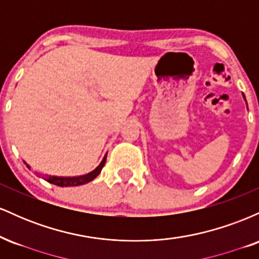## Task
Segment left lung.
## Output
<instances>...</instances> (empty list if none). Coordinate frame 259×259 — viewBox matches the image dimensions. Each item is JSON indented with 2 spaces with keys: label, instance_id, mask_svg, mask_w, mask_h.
Wrapping results in <instances>:
<instances>
[{
  "label": "left lung",
  "instance_id": "obj_1",
  "mask_svg": "<svg viewBox=\"0 0 259 259\" xmlns=\"http://www.w3.org/2000/svg\"><path fill=\"white\" fill-rule=\"evenodd\" d=\"M243 95V94H242ZM243 99H245V95H243ZM245 101H246V99H245Z\"/></svg>",
  "mask_w": 259,
  "mask_h": 259
}]
</instances>
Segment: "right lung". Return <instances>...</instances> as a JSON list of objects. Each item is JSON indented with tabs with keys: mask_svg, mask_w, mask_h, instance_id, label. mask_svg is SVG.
<instances>
[{
	"mask_svg": "<svg viewBox=\"0 0 259 259\" xmlns=\"http://www.w3.org/2000/svg\"><path fill=\"white\" fill-rule=\"evenodd\" d=\"M106 158H107V154H105V157H103L102 162L100 163L99 167L85 175H80V177H53V175H47L46 180L49 181V183L53 184V185L62 186V187L84 185V184L90 183V181L94 180L95 178H96L97 175L101 173V170H102L103 165H105V163H106ZM26 167L30 169V167H29L28 164H26Z\"/></svg>",
	"mask_w": 259,
	"mask_h": 259,
	"instance_id": "right-lung-1",
	"label": "right lung"
}]
</instances>
